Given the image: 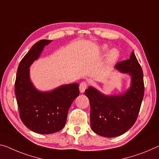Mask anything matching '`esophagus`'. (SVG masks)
<instances>
[{
  "instance_id": "obj_1",
  "label": "esophagus",
  "mask_w": 159,
  "mask_h": 159,
  "mask_svg": "<svg viewBox=\"0 0 159 159\" xmlns=\"http://www.w3.org/2000/svg\"><path fill=\"white\" fill-rule=\"evenodd\" d=\"M87 84L86 82H82L80 83V91L81 93H83L85 91V89H87Z\"/></svg>"
}]
</instances>
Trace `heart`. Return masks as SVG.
Returning a JSON list of instances; mask_svg holds the SVG:
<instances>
[{
  "label": "heart",
  "instance_id": "1",
  "mask_svg": "<svg viewBox=\"0 0 159 159\" xmlns=\"http://www.w3.org/2000/svg\"><path fill=\"white\" fill-rule=\"evenodd\" d=\"M99 51L102 54H105V53H107L109 51V47L107 45H102L100 48ZM119 58H120V52H119V51L116 50V49H112V50L109 51L108 55H107L106 63L108 65L114 64V63H116L119 60Z\"/></svg>",
  "mask_w": 159,
  "mask_h": 159
}]
</instances>
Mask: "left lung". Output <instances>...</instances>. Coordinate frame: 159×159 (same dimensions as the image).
I'll use <instances>...</instances> for the list:
<instances>
[{
	"label": "left lung",
	"mask_w": 159,
	"mask_h": 159,
	"mask_svg": "<svg viewBox=\"0 0 159 159\" xmlns=\"http://www.w3.org/2000/svg\"><path fill=\"white\" fill-rule=\"evenodd\" d=\"M115 69L131 77V84L124 93L106 95L90 86L84 94L90 103V123L94 133L116 137L132 127L137 119L144 94L143 75L134 51L129 59L115 65Z\"/></svg>",
	"instance_id": "1"
}]
</instances>
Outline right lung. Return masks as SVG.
I'll use <instances>...</instances> for the list:
<instances>
[{
  "label": "right lung",
  "instance_id": "right-lung-1",
  "mask_svg": "<svg viewBox=\"0 0 159 159\" xmlns=\"http://www.w3.org/2000/svg\"><path fill=\"white\" fill-rule=\"evenodd\" d=\"M51 42L41 40L30 48L18 65L15 82V93L22 121L30 130L41 134L55 133L63 129L70 107L80 94L78 83L41 92L31 82L30 67L38 59L45 46Z\"/></svg>",
  "mask_w": 159,
  "mask_h": 159
}]
</instances>
